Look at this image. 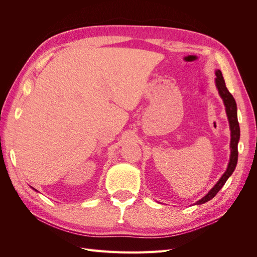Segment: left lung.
Returning <instances> with one entry per match:
<instances>
[{
  "instance_id": "1",
  "label": "left lung",
  "mask_w": 257,
  "mask_h": 257,
  "mask_svg": "<svg viewBox=\"0 0 257 257\" xmlns=\"http://www.w3.org/2000/svg\"><path fill=\"white\" fill-rule=\"evenodd\" d=\"M215 85L216 89L219 91V94L222 97L224 105H225V109H226V114L228 118L229 122V127H230V159L226 172L223 174L221 179L216 182V184L213 186V188L206 194V196H204L201 199H199L197 203L194 205H201L205 204L210 199H212L217 192H219L222 186L225 184V182L227 181V179L231 176V174L234 173V170L237 165V161H238V143H239V138H240V127H239V123H238V118H237V104L236 100L232 96L229 91L227 90L226 85H225V81L222 76V72L220 69H216L215 71Z\"/></svg>"
}]
</instances>
